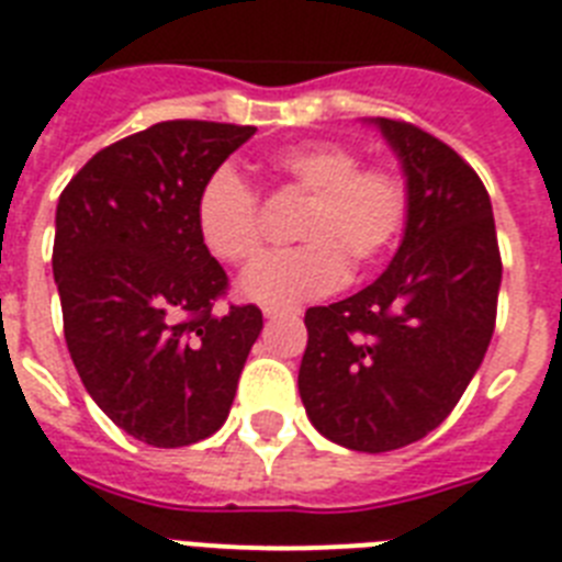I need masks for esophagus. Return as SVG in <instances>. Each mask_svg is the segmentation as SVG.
<instances>
[{
	"label": "esophagus",
	"instance_id": "1",
	"mask_svg": "<svg viewBox=\"0 0 562 562\" xmlns=\"http://www.w3.org/2000/svg\"><path fill=\"white\" fill-rule=\"evenodd\" d=\"M263 316H267L269 322H276V318H284V316H299V310H278V307H267V310H263Z\"/></svg>",
	"mask_w": 562,
	"mask_h": 562
}]
</instances>
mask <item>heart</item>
Returning a JSON list of instances; mask_svg holds the SVG:
<instances>
[{
    "instance_id": "b5f03b06",
    "label": "heart",
    "mask_w": 562,
    "mask_h": 562,
    "mask_svg": "<svg viewBox=\"0 0 562 562\" xmlns=\"http://www.w3.org/2000/svg\"><path fill=\"white\" fill-rule=\"evenodd\" d=\"M269 168L310 196L295 249L272 252L249 267L237 284L246 302L293 307L342 284L353 269L374 263L403 232L408 188L389 168H359L357 150L336 142L281 147ZM196 232L223 263H246L260 249L258 196L232 168L214 170L196 196Z\"/></svg>"
}]
</instances>
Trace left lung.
<instances>
[{
	"label": "left lung",
	"instance_id": "8db88e82",
	"mask_svg": "<svg viewBox=\"0 0 562 562\" xmlns=\"http://www.w3.org/2000/svg\"><path fill=\"white\" fill-rule=\"evenodd\" d=\"M408 188L403 240L374 284L304 313L299 394L327 441L389 452L443 424L482 366L502 260L491 196L452 147L392 119H368Z\"/></svg>",
	"mask_w": 562,
	"mask_h": 562
}]
</instances>
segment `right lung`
<instances>
[{"instance_id":"add662e5","label":"right lung","mask_w":562,"mask_h":562,"mask_svg":"<svg viewBox=\"0 0 562 562\" xmlns=\"http://www.w3.org/2000/svg\"><path fill=\"white\" fill-rule=\"evenodd\" d=\"M255 136L217 121H161L78 170L54 217L63 334L89 397L150 447H188L226 424L263 316L217 313L228 278L196 232L205 179Z\"/></svg>"}]
</instances>
